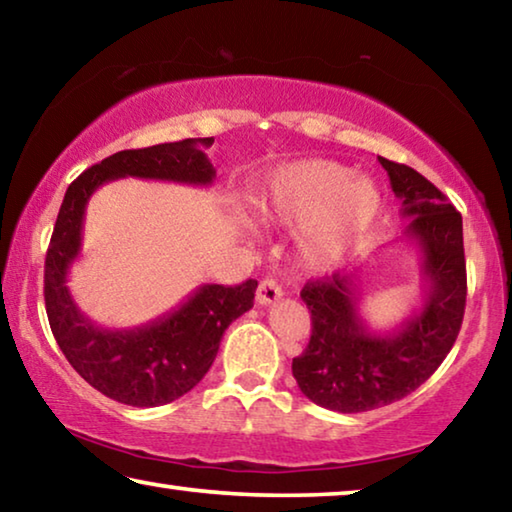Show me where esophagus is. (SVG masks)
Masks as SVG:
<instances>
[{
	"label": "esophagus",
	"mask_w": 512,
	"mask_h": 512,
	"mask_svg": "<svg viewBox=\"0 0 512 512\" xmlns=\"http://www.w3.org/2000/svg\"><path fill=\"white\" fill-rule=\"evenodd\" d=\"M282 293L284 291L280 284L271 280V277H266V280L259 282V287H257V302L259 305H273V302L282 298Z\"/></svg>",
	"instance_id": "esophagus-1"
}]
</instances>
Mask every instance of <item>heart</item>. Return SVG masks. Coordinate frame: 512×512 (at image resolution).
I'll use <instances>...</instances> for the list:
<instances>
[{
  "instance_id": "heart-1",
  "label": "heart",
  "mask_w": 512,
  "mask_h": 512,
  "mask_svg": "<svg viewBox=\"0 0 512 512\" xmlns=\"http://www.w3.org/2000/svg\"><path fill=\"white\" fill-rule=\"evenodd\" d=\"M264 223L302 228L309 264L332 262L377 223L384 198L370 178L334 160H302L277 169L253 198Z\"/></svg>"
}]
</instances>
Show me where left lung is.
<instances>
[{
	"mask_svg": "<svg viewBox=\"0 0 512 512\" xmlns=\"http://www.w3.org/2000/svg\"><path fill=\"white\" fill-rule=\"evenodd\" d=\"M379 162L409 219L404 235L422 253L427 293L397 332L375 334L359 316L357 273L305 284L300 298L311 311V339L291 370L311 402L339 413L372 411L413 393L445 361L465 314L461 214L422 173L386 158Z\"/></svg>",
	"mask_w": 512,
	"mask_h": 512,
	"instance_id": "obj_1",
	"label": "left lung"
}]
</instances>
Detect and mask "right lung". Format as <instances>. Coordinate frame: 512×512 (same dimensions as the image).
<instances>
[{
  "mask_svg": "<svg viewBox=\"0 0 512 512\" xmlns=\"http://www.w3.org/2000/svg\"><path fill=\"white\" fill-rule=\"evenodd\" d=\"M214 137L119 151L83 171L67 187L45 259V307L58 348L72 368L110 400L128 406L169 404L205 377L223 332L253 307L257 280L237 287L203 284L178 309L149 325L103 329L81 314L67 289L69 266L81 253L85 205L103 183L135 176L210 185L216 171L205 149Z\"/></svg>",
  "mask_w": 512,
  "mask_h": 512,
  "instance_id": "obj_1",
  "label": "right lung"
}]
</instances>
